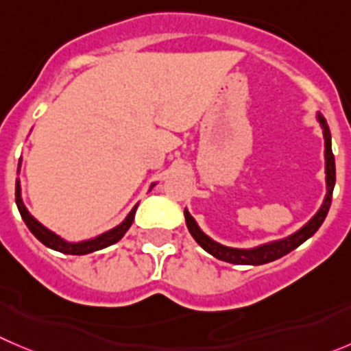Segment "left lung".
<instances>
[{"mask_svg":"<svg viewBox=\"0 0 351 351\" xmlns=\"http://www.w3.org/2000/svg\"><path fill=\"white\" fill-rule=\"evenodd\" d=\"M317 120H319L320 128L324 132V143H326V186H328V193H326V198H324L322 206L319 208V212L308 220V222L303 226L300 231H296L295 234L288 236L285 239H279V241L267 243V245H260L256 248L250 250H241V248H229V246H223L220 243L213 241L212 238L205 234L202 229L198 228L196 220L193 219L191 213L188 210H184L186 217V226H188L189 232L195 238V241L202 246L205 252H208L210 255H213L215 258L223 260V262L234 263V265H263V263L274 262V260L281 258V256L288 255L289 252H293L295 248H298L302 243H305L306 239L312 238L317 232V229L322 226L324 219L328 215L329 206H331L332 199V189L336 184V165H335V155H332L331 148V131H329V125L326 122L320 113H317Z\"/></svg>","mask_w":351,"mask_h":351,"instance_id":"obj_1","label":"left lung"}]
</instances>
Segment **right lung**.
I'll return each mask as SVG.
<instances>
[{
    "label": "right lung",
    "instance_id": "obj_1",
    "mask_svg": "<svg viewBox=\"0 0 351 351\" xmlns=\"http://www.w3.org/2000/svg\"><path fill=\"white\" fill-rule=\"evenodd\" d=\"M20 162H22V160H20ZM20 162H19V170H20ZM19 170H16V172H19ZM153 186L155 184H152V188ZM15 202H16V206H19V212L20 215H22L23 222H25V226L29 228V231H31L32 234H34L45 246H48V248L51 250H56V252L60 253H65V255H86V253H93V252H98V250L106 248V246L113 245V243H117L119 239H122V236L125 234V232L129 231V228L132 226V220H134V215H136V208H138V205H136L134 208L129 212V215L123 219V222H120L117 228L110 229V231L103 232V234L96 236V238L93 239H86V241H79V243H70L66 241V239H63L62 236L49 231L48 228H45L39 220H36L34 217L29 213V210L25 208V205H23L22 196H20L19 179H16L15 182Z\"/></svg>",
    "mask_w": 351,
    "mask_h": 351
}]
</instances>
